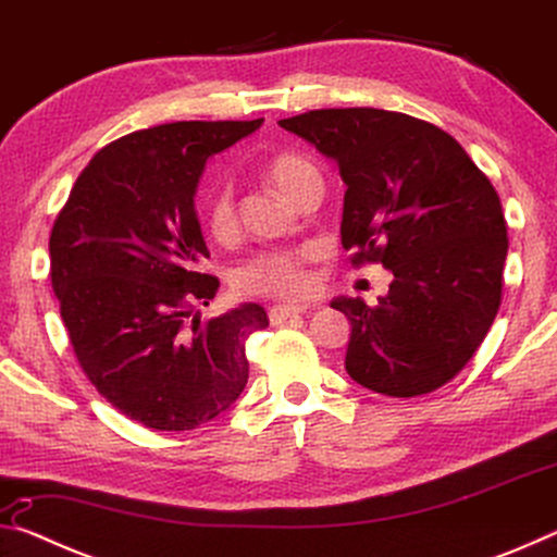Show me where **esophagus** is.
Returning a JSON list of instances; mask_svg holds the SVG:
<instances>
[{
  "mask_svg": "<svg viewBox=\"0 0 557 557\" xmlns=\"http://www.w3.org/2000/svg\"><path fill=\"white\" fill-rule=\"evenodd\" d=\"M301 312H307V305H275L268 309V317L272 324H282V322H287L289 317H297Z\"/></svg>",
  "mask_w": 557,
  "mask_h": 557,
  "instance_id": "1",
  "label": "esophagus"
}]
</instances>
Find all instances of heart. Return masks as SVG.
<instances>
[{"label":"heart","instance_id":"b5f03b06","mask_svg":"<svg viewBox=\"0 0 557 557\" xmlns=\"http://www.w3.org/2000/svg\"><path fill=\"white\" fill-rule=\"evenodd\" d=\"M314 166L299 154H280L270 162L268 176L277 186V191L292 196L295 186L305 178ZM206 228L215 240H228L238 228V215H235V201L231 184L213 186L203 203ZM307 252L305 250H268L250 258L235 270L233 285L243 295L260 297H301L309 292L312 277L307 272Z\"/></svg>","mask_w":557,"mask_h":557}]
</instances>
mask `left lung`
<instances>
[{
	"label": "left lung",
	"instance_id": "obj_1",
	"mask_svg": "<svg viewBox=\"0 0 557 557\" xmlns=\"http://www.w3.org/2000/svg\"><path fill=\"white\" fill-rule=\"evenodd\" d=\"M280 127L336 162L346 184L342 245L356 250V265L393 272L375 307L332 299L351 322L346 373L393 398L455 379L502 305L508 238L492 182L455 137L403 112L312 110Z\"/></svg>",
	"mask_w": 557,
	"mask_h": 557
}]
</instances>
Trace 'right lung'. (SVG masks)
<instances>
[{
    "label": "right lung",
    "instance_id": "1",
    "mask_svg": "<svg viewBox=\"0 0 557 557\" xmlns=\"http://www.w3.org/2000/svg\"><path fill=\"white\" fill-rule=\"evenodd\" d=\"M172 122L90 159L53 223L51 285L98 393L145 428L182 432L228 410L248 383L245 342L270 324L252 301L201 322L219 280L194 196L206 162L260 129Z\"/></svg>",
    "mask_w": 557,
    "mask_h": 557
}]
</instances>
